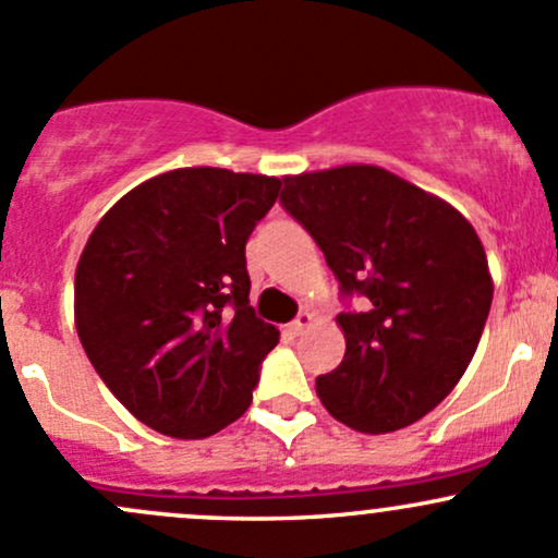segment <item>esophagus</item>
I'll return each instance as SVG.
<instances>
[{
  "label": "esophagus",
  "mask_w": 558,
  "mask_h": 558,
  "mask_svg": "<svg viewBox=\"0 0 558 558\" xmlns=\"http://www.w3.org/2000/svg\"><path fill=\"white\" fill-rule=\"evenodd\" d=\"M313 320H315L313 313H307V310H302V313L296 315L294 324H291V331H294V333H304V328L313 326Z\"/></svg>",
  "instance_id": "1"
}]
</instances>
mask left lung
I'll return each instance as SVG.
<instances>
[{
  "label": "left lung",
  "instance_id": "obj_1",
  "mask_svg": "<svg viewBox=\"0 0 558 558\" xmlns=\"http://www.w3.org/2000/svg\"><path fill=\"white\" fill-rule=\"evenodd\" d=\"M280 203L313 234L357 313L337 315L344 357L315 379L333 420L390 433L454 390L492 307L489 264L471 221L379 166L286 175Z\"/></svg>",
  "mask_w": 558,
  "mask_h": 558
}]
</instances>
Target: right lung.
Listing matches in <instances>:
<instances>
[{
    "mask_svg": "<svg viewBox=\"0 0 558 558\" xmlns=\"http://www.w3.org/2000/svg\"><path fill=\"white\" fill-rule=\"evenodd\" d=\"M280 179L175 168L120 197L74 275V324L98 377L151 430L208 438L243 417L280 331L248 304L245 243Z\"/></svg>",
    "mask_w": 558,
    "mask_h": 558,
    "instance_id": "add662e5",
    "label": "right lung"
}]
</instances>
